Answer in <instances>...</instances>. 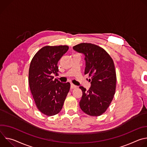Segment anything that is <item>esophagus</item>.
Masks as SVG:
<instances>
[{"instance_id": "obj_1", "label": "esophagus", "mask_w": 147, "mask_h": 147, "mask_svg": "<svg viewBox=\"0 0 147 147\" xmlns=\"http://www.w3.org/2000/svg\"><path fill=\"white\" fill-rule=\"evenodd\" d=\"M70 88L71 89H74V88H76V86H75L74 84H71V86H70Z\"/></svg>"}]
</instances>
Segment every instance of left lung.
I'll return each instance as SVG.
<instances>
[{
    "label": "left lung",
    "instance_id": "obj_1",
    "mask_svg": "<svg viewBox=\"0 0 147 147\" xmlns=\"http://www.w3.org/2000/svg\"><path fill=\"white\" fill-rule=\"evenodd\" d=\"M73 49L85 56L84 74L91 77L88 90L80 86L82 92L80 107L90 116H100L109 107L115 93L116 74L113 61L103 48L94 44L81 43Z\"/></svg>",
    "mask_w": 147,
    "mask_h": 147
}]
</instances>
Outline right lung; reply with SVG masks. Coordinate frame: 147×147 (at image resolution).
Instances as JSON below:
<instances>
[{
    "instance_id": "add662e5",
    "label": "right lung",
    "mask_w": 147,
    "mask_h": 147,
    "mask_svg": "<svg viewBox=\"0 0 147 147\" xmlns=\"http://www.w3.org/2000/svg\"><path fill=\"white\" fill-rule=\"evenodd\" d=\"M68 49L66 45L46 46L38 51L31 61L30 90L37 108L49 116L60 112L70 90V82L63 83L53 78L59 72V60Z\"/></svg>"
}]
</instances>
